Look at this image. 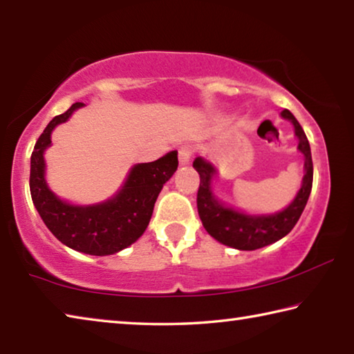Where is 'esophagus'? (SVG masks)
I'll list each match as a JSON object with an SVG mask.
<instances>
[{"mask_svg":"<svg viewBox=\"0 0 354 354\" xmlns=\"http://www.w3.org/2000/svg\"><path fill=\"white\" fill-rule=\"evenodd\" d=\"M192 154H194V148L190 145H183L179 147L178 149V159H179V164L181 165H187L189 160L192 158Z\"/></svg>","mask_w":354,"mask_h":354,"instance_id":"34e87169","label":"esophagus"}]
</instances>
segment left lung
Returning a JSON list of instances; mask_svg holds the SVG:
<instances>
[{
  "mask_svg": "<svg viewBox=\"0 0 354 354\" xmlns=\"http://www.w3.org/2000/svg\"><path fill=\"white\" fill-rule=\"evenodd\" d=\"M281 115L293 123L295 136L299 140L298 149L304 154V170H306L301 189L297 194L295 200L284 211L257 217V215H245L232 211L230 207H225L214 198L211 192V179L215 175V169L211 164L205 162L201 158H196L194 160L195 170L200 175L196 207H198V215L203 221V226H205V230L215 241L227 245V247L237 250H257L266 247V245L274 243L293 230L304 206H306L314 178L310 147L301 124L293 117V113L284 109L281 112Z\"/></svg>",
  "mask_w": 354,
  "mask_h": 354,
  "instance_id": "8db88e82",
  "label": "left lung"
}]
</instances>
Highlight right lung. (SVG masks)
Masks as SVG:
<instances>
[{
	"instance_id": "right-lung-1",
	"label": "right lung",
	"mask_w": 354,
	"mask_h": 354,
	"mask_svg": "<svg viewBox=\"0 0 354 354\" xmlns=\"http://www.w3.org/2000/svg\"><path fill=\"white\" fill-rule=\"evenodd\" d=\"M81 106L84 104L75 103L56 115L35 142L29 189L35 209L57 241L86 254H113L134 243L147 230L160 189L178 169V153L171 151L154 162L134 165L123 189L112 200L93 206L64 203L45 183L44 151L51 143V131L67 122Z\"/></svg>"
}]
</instances>
